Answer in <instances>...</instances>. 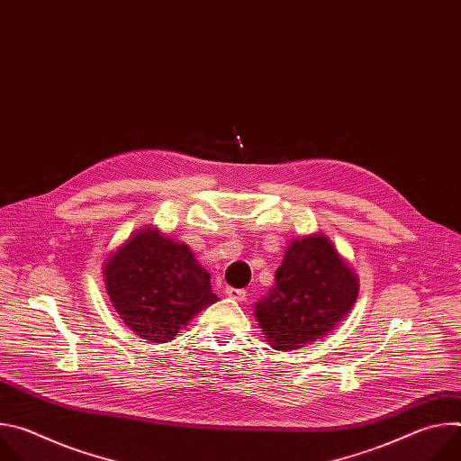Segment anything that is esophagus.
I'll list each match as a JSON object with an SVG mask.
<instances>
[{
	"label": "esophagus",
	"instance_id": "1",
	"mask_svg": "<svg viewBox=\"0 0 461 461\" xmlns=\"http://www.w3.org/2000/svg\"><path fill=\"white\" fill-rule=\"evenodd\" d=\"M226 295L230 299H235V301H244L246 299V292L240 290V288H233V286H228L226 288Z\"/></svg>",
	"mask_w": 461,
	"mask_h": 461
}]
</instances>
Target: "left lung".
Instances as JSON below:
<instances>
[{"label": "left lung", "mask_w": 461, "mask_h": 461, "mask_svg": "<svg viewBox=\"0 0 461 461\" xmlns=\"http://www.w3.org/2000/svg\"><path fill=\"white\" fill-rule=\"evenodd\" d=\"M359 281L324 235L294 240L276 285L255 304L268 345L294 350L330 334L352 310Z\"/></svg>", "instance_id": "left-lung-1"}]
</instances>
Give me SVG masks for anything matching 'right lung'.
Returning <instances> with one entry per match:
<instances>
[{
  "label": "right lung",
  "instance_id": "right-lung-1",
  "mask_svg": "<svg viewBox=\"0 0 461 461\" xmlns=\"http://www.w3.org/2000/svg\"><path fill=\"white\" fill-rule=\"evenodd\" d=\"M109 299L140 338L173 341L196 313L219 301L210 274L185 244L146 230L111 255L104 268Z\"/></svg>",
  "mask_w": 461,
  "mask_h": 461
}]
</instances>
